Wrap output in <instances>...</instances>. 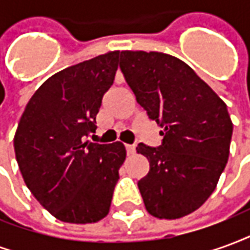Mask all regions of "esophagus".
I'll list each match as a JSON object with an SVG mask.
<instances>
[{"mask_svg": "<svg viewBox=\"0 0 250 250\" xmlns=\"http://www.w3.org/2000/svg\"><path fill=\"white\" fill-rule=\"evenodd\" d=\"M125 150H127V154L131 155V154L135 152V146H134V145H125Z\"/></svg>", "mask_w": 250, "mask_h": 250, "instance_id": "34e87169", "label": "esophagus"}]
</instances>
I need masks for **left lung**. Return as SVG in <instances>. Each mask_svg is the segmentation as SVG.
<instances>
[{
  "instance_id": "left-lung-1",
  "label": "left lung",
  "mask_w": 250,
  "mask_h": 250,
  "mask_svg": "<svg viewBox=\"0 0 250 250\" xmlns=\"http://www.w3.org/2000/svg\"><path fill=\"white\" fill-rule=\"evenodd\" d=\"M136 102L162 127L159 147L139 143L150 170L138 182L147 211L175 220L201 208L229 158L233 123L224 100L190 68L162 52L122 51Z\"/></svg>"
}]
</instances>
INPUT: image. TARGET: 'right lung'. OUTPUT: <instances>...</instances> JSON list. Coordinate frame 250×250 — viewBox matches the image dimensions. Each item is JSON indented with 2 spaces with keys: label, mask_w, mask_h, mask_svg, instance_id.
Instances as JSON below:
<instances>
[{
  "label": "right lung",
  "mask_w": 250,
  "mask_h": 250,
  "mask_svg": "<svg viewBox=\"0 0 250 250\" xmlns=\"http://www.w3.org/2000/svg\"><path fill=\"white\" fill-rule=\"evenodd\" d=\"M119 51L57 72L30 98L14 135L25 184L53 217L92 224L108 214L125 159L123 143L84 142L96 130L103 95L112 85Z\"/></svg>",
  "instance_id": "1"
}]
</instances>
